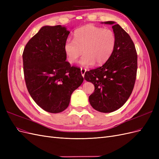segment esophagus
Instances as JSON below:
<instances>
[{
	"label": "esophagus",
	"instance_id": "esophagus-1",
	"mask_svg": "<svg viewBox=\"0 0 159 159\" xmlns=\"http://www.w3.org/2000/svg\"><path fill=\"white\" fill-rule=\"evenodd\" d=\"M85 71H86V69H85V68H81V75H82L83 77H84Z\"/></svg>",
	"mask_w": 159,
	"mask_h": 159
}]
</instances>
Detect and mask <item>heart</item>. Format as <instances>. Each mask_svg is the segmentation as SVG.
<instances>
[{"label": "heart", "mask_w": 159, "mask_h": 159, "mask_svg": "<svg viewBox=\"0 0 159 159\" xmlns=\"http://www.w3.org/2000/svg\"><path fill=\"white\" fill-rule=\"evenodd\" d=\"M74 40L68 38L64 50L70 64H74L82 54L80 63L84 66L102 65L111 56L115 48V33L110 29L88 25L77 29Z\"/></svg>", "instance_id": "heart-1"}]
</instances>
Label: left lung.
I'll list each match as a JSON object with an SVG mask.
<instances>
[{
	"mask_svg": "<svg viewBox=\"0 0 159 159\" xmlns=\"http://www.w3.org/2000/svg\"><path fill=\"white\" fill-rule=\"evenodd\" d=\"M116 38L111 56L101 67L87 71L84 78L95 86L89 97L92 107L102 113H111L121 107L131 95L137 71V54L132 39L113 21Z\"/></svg>",
	"mask_w": 159,
	"mask_h": 159,
	"instance_id": "left-lung-1",
	"label": "left lung"
}]
</instances>
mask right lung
Masks as SVG:
<instances>
[{
  "label": "right lung",
  "mask_w": 159,
  "mask_h": 159,
  "mask_svg": "<svg viewBox=\"0 0 159 159\" xmlns=\"http://www.w3.org/2000/svg\"><path fill=\"white\" fill-rule=\"evenodd\" d=\"M69 34L60 25L45 26L28 42L22 54L28 92L49 113L68 107L72 93L84 81L81 69L66 61L64 45Z\"/></svg>",
  "instance_id": "1"
}]
</instances>
